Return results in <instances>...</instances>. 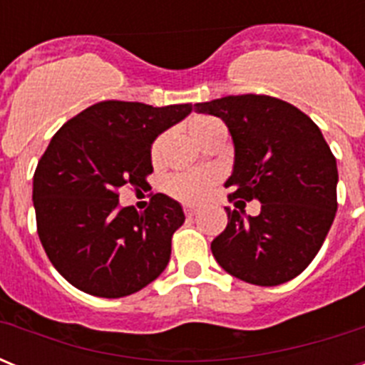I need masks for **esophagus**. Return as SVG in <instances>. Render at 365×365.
Segmentation results:
<instances>
[{
	"instance_id": "esophagus-1",
	"label": "esophagus",
	"mask_w": 365,
	"mask_h": 365,
	"mask_svg": "<svg viewBox=\"0 0 365 365\" xmlns=\"http://www.w3.org/2000/svg\"><path fill=\"white\" fill-rule=\"evenodd\" d=\"M185 214L188 215V217H193V215L197 214V210H195L193 206H185Z\"/></svg>"
}]
</instances>
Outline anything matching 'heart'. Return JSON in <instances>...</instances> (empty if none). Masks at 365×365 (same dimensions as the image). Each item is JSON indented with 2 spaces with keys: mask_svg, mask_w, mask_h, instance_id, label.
<instances>
[{
  "mask_svg": "<svg viewBox=\"0 0 365 365\" xmlns=\"http://www.w3.org/2000/svg\"><path fill=\"white\" fill-rule=\"evenodd\" d=\"M222 128L221 122L215 120L210 117H195L190 122V131L199 143H205L206 138L210 137L215 130ZM163 144L164 137L155 138L153 144H151L150 155L153 160L160 159V153H163ZM219 180L217 172L214 170H197V172H182V173H173L166 179V192L172 195V197L179 199V201L186 202V205H197L202 199L210 193V190L214 188L215 182Z\"/></svg>",
  "mask_w": 365,
  "mask_h": 365,
  "instance_id": "1",
  "label": "heart"
}]
</instances>
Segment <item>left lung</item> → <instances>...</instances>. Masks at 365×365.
<instances>
[{"instance_id":"1","label":"left lung","mask_w":365,"mask_h":365,"mask_svg":"<svg viewBox=\"0 0 365 365\" xmlns=\"http://www.w3.org/2000/svg\"><path fill=\"white\" fill-rule=\"evenodd\" d=\"M228 125L235 160L227 188L237 208L257 199L261 212L228 210L212 241L219 265L259 287L282 285L307 269L336 215L338 170L320 128L285 100L230 95L195 104Z\"/></svg>"}]
</instances>
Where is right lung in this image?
<instances>
[{"instance_id":"right-lung-1","label":"right lung","mask_w":365,"mask_h":365,"mask_svg":"<svg viewBox=\"0 0 365 365\" xmlns=\"http://www.w3.org/2000/svg\"><path fill=\"white\" fill-rule=\"evenodd\" d=\"M192 104L164 108L104 100L67 120L38 160L32 185L36 227L54 269L98 298L140 291L166 269L172 235L185 222L177 201L155 193L138 214L120 188H144L150 148Z\"/></svg>"}]
</instances>
